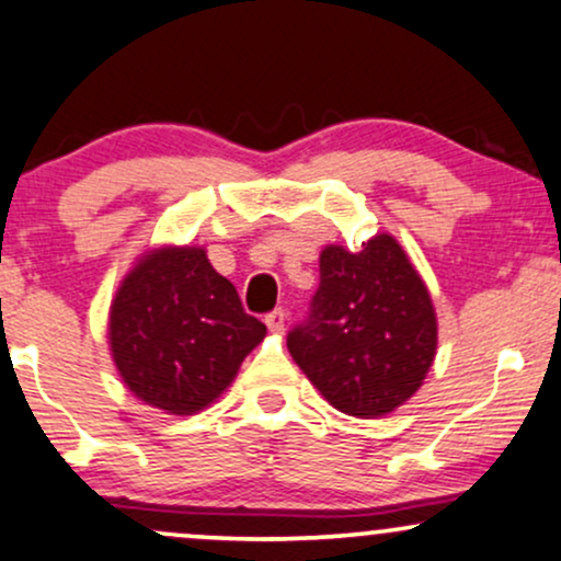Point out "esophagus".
Masks as SVG:
<instances>
[{"label":"esophagus","mask_w":561,"mask_h":561,"mask_svg":"<svg viewBox=\"0 0 561 561\" xmlns=\"http://www.w3.org/2000/svg\"><path fill=\"white\" fill-rule=\"evenodd\" d=\"M265 322H267L270 333L280 335L283 331H286V309H275V312H270L267 318H265Z\"/></svg>","instance_id":"obj_1"}]
</instances>
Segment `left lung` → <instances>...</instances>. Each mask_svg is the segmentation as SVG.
I'll return each mask as SVG.
<instances>
[{
	"instance_id": "obj_1",
	"label": "left lung",
	"mask_w": 561,
	"mask_h": 561,
	"mask_svg": "<svg viewBox=\"0 0 561 561\" xmlns=\"http://www.w3.org/2000/svg\"><path fill=\"white\" fill-rule=\"evenodd\" d=\"M438 318L425 280L391 233L320 252V288L288 352L331 407L386 417L410 401L436 359Z\"/></svg>"
}]
</instances>
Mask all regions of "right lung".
Listing matches in <instances>:
<instances>
[{"instance_id": "1", "label": "right lung", "mask_w": 561, "mask_h": 561, "mask_svg": "<svg viewBox=\"0 0 561 561\" xmlns=\"http://www.w3.org/2000/svg\"><path fill=\"white\" fill-rule=\"evenodd\" d=\"M265 333L202 247L144 252L110 305L117 375L144 404L178 417L220 399Z\"/></svg>"}]
</instances>
